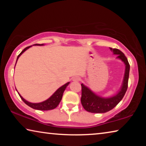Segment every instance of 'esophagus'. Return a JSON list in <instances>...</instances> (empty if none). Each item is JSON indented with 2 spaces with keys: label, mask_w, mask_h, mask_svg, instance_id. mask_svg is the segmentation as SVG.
<instances>
[{
  "label": "esophagus",
  "mask_w": 146,
  "mask_h": 146,
  "mask_svg": "<svg viewBox=\"0 0 146 146\" xmlns=\"http://www.w3.org/2000/svg\"><path fill=\"white\" fill-rule=\"evenodd\" d=\"M80 80V78H79L78 76H74V77L73 78V80L74 81V82H78Z\"/></svg>",
  "instance_id": "obj_1"
}]
</instances>
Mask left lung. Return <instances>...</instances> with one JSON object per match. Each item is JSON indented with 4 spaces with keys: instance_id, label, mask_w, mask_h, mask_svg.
Masks as SVG:
<instances>
[{
    "instance_id": "left-lung-1",
    "label": "left lung",
    "mask_w": 146,
    "mask_h": 146,
    "mask_svg": "<svg viewBox=\"0 0 146 146\" xmlns=\"http://www.w3.org/2000/svg\"><path fill=\"white\" fill-rule=\"evenodd\" d=\"M113 54L117 55V58L120 59L125 64V73L122 84L118 92L113 97L108 98L101 97L93 92L87 86L81 84L82 86V97L81 103L84 110L88 112L93 113H103L109 111L114 108L122 99L126 92L128 86V79L130 66L128 60L122 51L119 49L110 48Z\"/></svg>"
}]
</instances>
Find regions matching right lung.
<instances>
[{"label": "right lung", "instance_id": "1", "mask_svg": "<svg viewBox=\"0 0 146 146\" xmlns=\"http://www.w3.org/2000/svg\"><path fill=\"white\" fill-rule=\"evenodd\" d=\"M35 46H43L44 44H35ZM31 46L26 47V48H24L23 49V51H22V52L19 54L17 56V61L18 60V58H19V56H21L22 54H23L24 51H26L27 49H29ZM17 63V62H16ZM70 82H68L65 84L63 85L62 86H61L60 88H59L57 90H56L55 93H54L52 95L49 97L48 99H47L46 100L44 101V102H42L40 103H31L29 102L28 101L26 100L24 98L22 97V96L20 95L19 93V95L20 96V97L21 98V99L23 100V102L26 104L28 105L29 107H31V108L35 109V110H41V111H48V110H51L55 109L58 106L59 104V103L62 100V95H63V93L64 91H65L66 88H67V86L69 85Z\"/></svg>", "mask_w": 146, "mask_h": 146}]
</instances>
